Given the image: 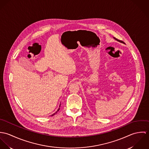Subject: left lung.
<instances>
[{"label": "left lung", "instance_id": "obj_1", "mask_svg": "<svg viewBox=\"0 0 149 149\" xmlns=\"http://www.w3.org/2000/svg\"><path fill=\"white\" fill-rule=\"evenodd\" d=\"M113 38H114V39H115V40H116V41H119V42H120L123 43H124V42H123V41H120V40H117V39H116V38H114V37H113Z\"/></svg>", "mask_w": 149, "mask_h": 149}]
</instances>
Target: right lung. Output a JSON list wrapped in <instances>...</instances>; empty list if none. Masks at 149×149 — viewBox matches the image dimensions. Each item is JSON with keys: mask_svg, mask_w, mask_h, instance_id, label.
Instances as JSON below:
<instances>
[{"mask_svg": "<svg viewBox=\"0 0 149 149\" xmlns=\"http://www.w3.org/2000/svg\"><path fill=\"white\" fill-rule=\"evenodd\" d=\"M60 106H61V104H60V106H59V107H60ZM59 109H60V108H59L57 109V111H56L55 113H54L53 114H52L51 116H53V115H55V114H56V113H57V112L59 111Z\"/></svg>", "mask_w": 149, "mask_h": 149, "instance_id": "obj_1", "label": "right lung"}]
</instances>
